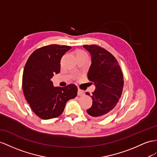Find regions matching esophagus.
Here are the masks:
<instances>
[{
	"mask_svg": "<svg viewBox=\"0 0 157 157\" xmlns=\"http://www.w3.org/2000/svg\"><path fill=\"white\" fill-rule=\"evenodd\" d=\"M84 94H85V93H84V91L83 90H78V95L82 96V95H84Z\"/></svg>",
	"mask_w": 157,
	"mask_h": 157,
	"instance_id": "34e87169",
	"label": "esophagus"
}]
</instances>
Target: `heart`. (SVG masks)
<instances>
[{"label": "heart", "mask_w": 157, "mask_h": 157, "mask_svg": "<svg viewBox=\"0 0 157 157\" xmlns=\"http://www.w3.org/2000/svg\"><path fill=\"white\" fill-rule=\"evenodd\" d=\"M75 54H76V56H77V58L80 57V56H86V57H87V54L86 53V52L80 50L76 51Z\"/></svg>", "instance_id": "heart-1"}]
</instances>
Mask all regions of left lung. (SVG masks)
<instances>
[{
	"mask_svg": "<svg viewBox=\"0 0 157 157\" xmlns=\"http://www.w3.org/2000/svg\"><path fill=\"white\" fill-rule=\"evenodd\" d=\"M90 52L91 64L87 78L95 86L91 96L93 103L87 113L96 119L108 115L117 105L123 88V75L117 59L110 52L96 45H84ZM87 95L90 94L87 92Z\"/></svg>",
	"mask_w": 157,
	"mask_h": 157,
	"instance_id": "left-lung-1",
	"label": "left lung"
}]
</instances>
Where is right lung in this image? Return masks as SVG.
Instances as JSON below:
<instances>
[{
	"label": "right lung",
	"mask_w": 157,
	"mask_h": 157,
	"mask_svg": "<svg viewBox=\"0 0 157 157\" xmlns=\"http://www.w3.org/2000/svg\"><path fill=\"white\" fill-rule=\"evenodd\" d=\"M71 47L52 44L36 50L28 59L22 75V90L34 113L42 119L61 115L66 103L77 96L74 84L54 87L51 79L60 71V60Z\"/></svg>",
	"instance_id": "right-lung-1"
}]
</instances>
